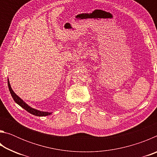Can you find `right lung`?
<instances>
[{
	"mask_svg": "<svg viewBox=\"0 0 157 157\" xmlns=\"http://www.w3.org/2000/svg\"><path fill=\"white\" fill-rule=\"evenodd\" d=\"M7 84H8V87H9L10 94H11L12 97L13 98V99H14V100L15 101V102L17 103L18 105L21 106V107L24 109L28 111L29 113H30L31 114H33V115L36 116H46L50 115V114L52 113V112H48V111H41L37 110V109H36L31 107L30 106H29L27 103L24 102V101L21 99L20 97H18V95L14 92V91H13L12 87H11V85H10L9 79H7Z\"/></svg>",
	"mask_w": 157,
	"mask_h": 157,
	"instance_id": "right-lung-1",
	"label": "right lung"
}]
</instances>
